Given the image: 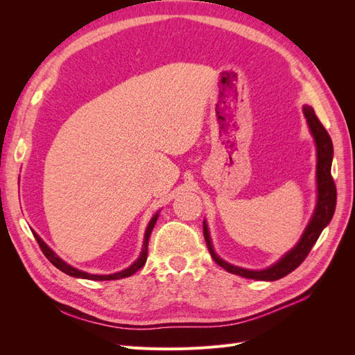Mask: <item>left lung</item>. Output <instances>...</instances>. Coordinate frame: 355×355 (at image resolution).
<instances>
[{
  "mask_svg": "<svg viewBox=\"0 0 355 355\" xmlns=\"http://www.w3.org/2000/svg\"><path fill=\"white\" fill-rule=\"evenodd\" d=\"M304 114L306 116L308 125L311 128V133H313L315 144H317V184H318V201H317V209L313 219H311L308 228L305 230L302 239L296 244L292 252H288L280 262H277L268 270L262 271H249L243 270V268L232 266L216 256L213 252V247L209 237V230L206 222L202 223V232H204V240H206L207 249L213 257V261L216 262L223 270H227L231 274H237L244 278H252V280H265V282H274L278 278H283L287 274L295 271L296 268L305 261V257L313 249V245L318 240L321 231L327 227V223L331 220L333 213H335L336 207V185L335 180L331 178V158H333V145L331 139L318 120L314 110L305 106Z\"/></svg>",
  "mask_w": 355,
  "mask_h": 355,
  "instance_id": "left-lung-1",
  "label": "left lung"
}]
</instances>
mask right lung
<instances>
[{
  "instance_id": "right-lung-1",
  "label": "right lung",
  "mask_w": 355,
  "mask_h": 355,
  "mask_svg": "<svg viewBox=\"0 0 355 355\" xmlns=\"http://www.w3.org/2000/svg\"><path fill=\"white\" fill-rule=\"evenodd\" d=\"M158 219V213L155 214V216L151 219V222H149L148 228H146V232H145V240H144V249H142V253L141 256H139V259L132 265L128 266L127 270H123L121 272H115V274H110V275H93V274H87V272H83L80 270H75V268H72L71 265L63 262L60 257H58L55 253H53L49 247L46 245V243L42 241L38 235L34 232V237L37 240V243L40 244V249L42 250V253H44V256L47 257V259L55 265L58 270H60L62 272H65L71 277H77V278H85V280H94V282H108V280H118V278H125V277H130L133 275L136 271L141 270V268L145 265L146 262V257H148V241H149V237H151V232H153V228L154 225Z\"/></svg>"
}]
</instances>
